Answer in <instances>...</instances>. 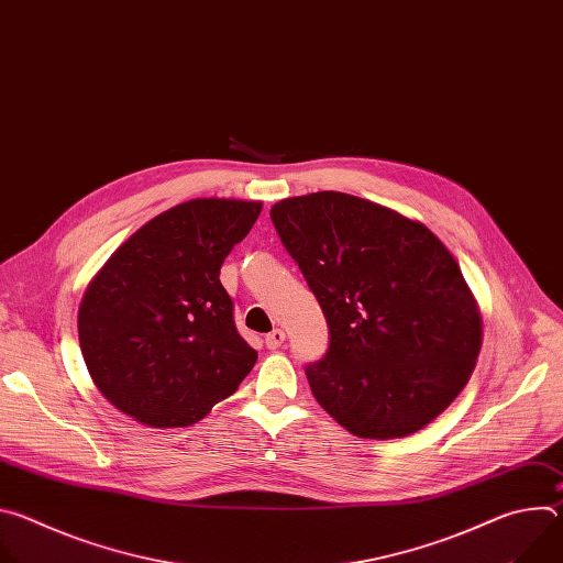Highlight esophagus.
<instances>
[{
  "mask_svg": "<svg viewBox=\"0 0 563 563\" xmlns=\"http://www.w3.org/2000/svg\"><path fill=\"white\" fill-rule=\"evenodd\" d=\"M265 343L269 350H278L283 343H285V332L283 330H274L265 336Z\"/></svg>",
  "mask_w": 563,
  "mask_h": 563,
  "instance_id": "1",
  "label": "esophagus"
}]
</instances>
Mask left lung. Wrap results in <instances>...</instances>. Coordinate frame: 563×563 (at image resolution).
Returning <instances> with one entry per match:
<instances>
[{
    "mask_svg": "<svg viewBox=\"0 0 563 563\" xmlns=\"http://www.w3.org/2000/svg\"><path fill=\"white\" fill-rule=\"evenodd\" d=\"M269 216L328 320L330 347L305 367L318 404L363 439L434 421L481 350L476 302L441 240L341 191L280 200Z\"/></svg>",
    "mask_w": 563,
    "mask_h": 563,
    "instance_id": "1",
    "label": "left lung"
}]
</instances>
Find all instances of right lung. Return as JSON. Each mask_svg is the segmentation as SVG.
<instances>
[{"mask_svg": "<svg viewBox=\"0 0 563 563\" xmlns=\"http://www.w3.org/2000/svg\"><path fill=\"white\" fill-rule=\"evenodd\" d=\"M261 202L198 198L148 220L107 261L77 313L98 389L151 428H185L231 396L258 354L238 334L220 267Z\"/></svg>", "mask_w": 563, "mask_h": 563, "instance_id": "right-lung-1", "label": "right lung"}]
</instances>
